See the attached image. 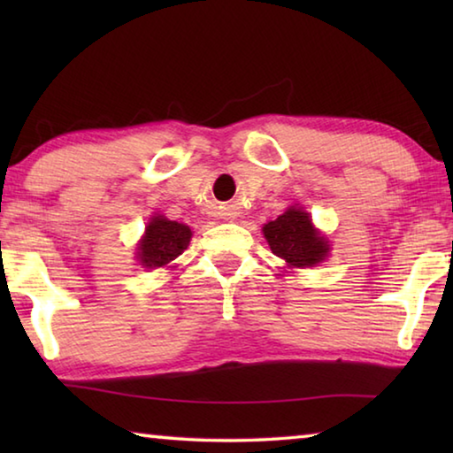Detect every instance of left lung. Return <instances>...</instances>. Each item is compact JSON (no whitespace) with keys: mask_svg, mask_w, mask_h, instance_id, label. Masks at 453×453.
<instances>
[{"mask_svg":"<svg viewBox=\"0 0 453 453\" xmlns=\"http://www.w3.org/2000/svg\"><path fill=\"white\" fill-rule=\"evenodd\" d=\"M272 251L294 267H313L327 256V242L313 229L308 213L289 208L278 219L264 226Z\"/></svg>","mask_w":453,"mask_h":453,"instance_id":"8db88e82","label":"left lung"}]
</instances>
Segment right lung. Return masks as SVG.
<instances>
[{
  "label": "right lung",
  "instance_id": "1",
  "mask_svg": "<svg viewBox=\"0 0 453 453\" xmlns=\"http://www.w3.org/2000/svg\"><path fill=\"white\" fill-rule=\"evenodd\" d=\"M191 229L178 221H170L164 216L151 218V221L145 227L143 240L137 245V259L142 265L151 267H164L172 264L175 257L183 254V250L189 245Z\"/></svg>",
  "mask_w": 453,
  "mask_h": 453
}]
</instances>
